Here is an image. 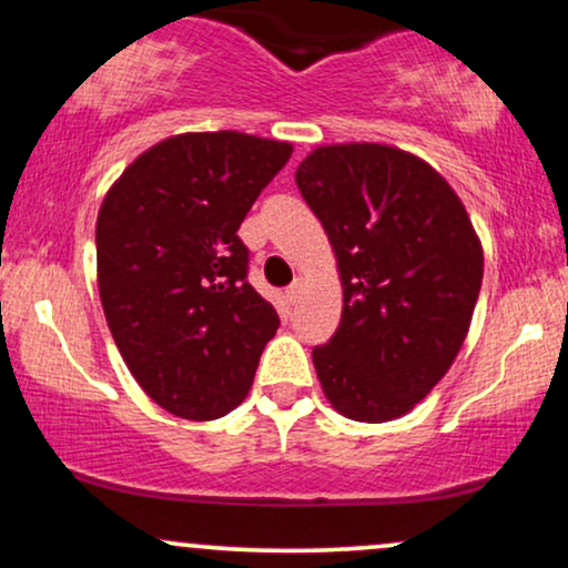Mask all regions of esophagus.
<instances>
[{"instance_id":"esophagus-1","label":"esophagus","mask_w":568,"mask_h":568,"mask_svg":"<svg viewBox=\"0 0 568 568\" xmlns=\"http://www.w3.org/2000/svg\"><path fill=\"white\" fill-rule=\"evenodd\" d=\"M302 291H304V280L298 277L296 283H293L291 288L285 291V296H288V302H291V304H296V302H298V296H302Z\"/></svg>"}]
</instances>
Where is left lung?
<instances>
[{"label":"left lung","instance_id":"1","mask_svg":"<svg viewBox=\"0 0 568 568\" xmlns=\"http://www.w3.org/2000/svg\"><path fill=\"white\" fill-rule=\"evenodd\" d=\"M342 280V321L312 349L323 395L355 422H393L438 384L465 344L484 245L429 162L389 143H325L296 168Z\"/></svg>","mask_w":568,"mask_h":568}]
</instances>
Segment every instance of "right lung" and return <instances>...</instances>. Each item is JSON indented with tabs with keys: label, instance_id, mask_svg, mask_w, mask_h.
Returning <instances> with one entry per match:
<instances>
[{
	"label": "right lung",
	"instance_id": "right-lung-1",
	"mask_svg": "<svg viewBox=\"0 0 568 568\" xmlns=\"http://www.w3.org/2000/svg\"><path fill=\"white\" fill-rule=\"evenodd\" d=\"M293 143L216 130L141 152L95 221L98 293L122 361L168 414L213 422L245 400L280 317L247 283L245 213Z\"/></svg>",
	"mask_w": 568,
	"mask_h": 568
}]
</instances>
